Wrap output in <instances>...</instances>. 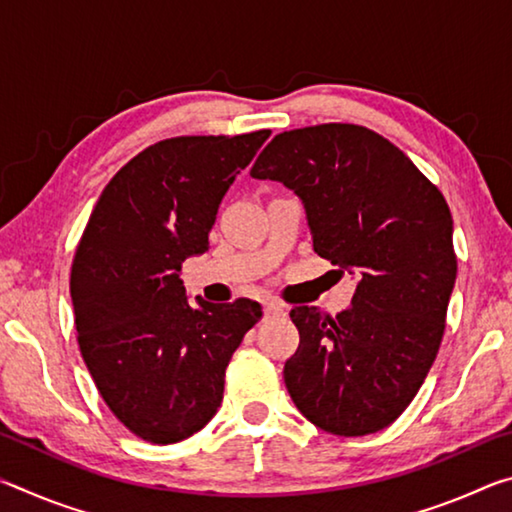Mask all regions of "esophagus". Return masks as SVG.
Listing matches in <instances>:
<instances>
[{"instance_id":"esophagus-1","label":"esophagus","mask_w":512,"mask_h":512,"mask_svg":"<svg viewBox=\"0 0 512 512\" xmlns=\"http://www.w3.org/2000/svg\"><path fill=\"white\" fill-rule=\"evenodd\" d=\"M264 314H266V318L287 316V307H282L280 302H275V300H268V302H264Z\"/></svg>"}]
</instances>
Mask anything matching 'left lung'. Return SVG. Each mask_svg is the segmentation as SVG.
<instances>
[{
	"instance_id": "1",
	"label": "left lung",
	"mask_w": 512,
	"mask_h": 512,
	"mask_svg": "<svg viewBox=\"0 0 512 512\" xmlns=\"http://www.w3.org/2000/svg\"><path fill=\"white\" fill-rule=\"evenodd\" d=\"M250 176L305 205L314 250L357 275L352 305L291 309L300 332L284 363L293 404L318 429L366 436L400 418L445 332L456 282L452 214L438 187L384 137L354 124L275 135Z\"/></svg>"
}]
</instances>
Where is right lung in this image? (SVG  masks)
I'll use <instances>...</instances> for the list:
<instances>
[{
  "label": "right lung",
  "mask_w": 512,
  "mask_h": 512,
  "mask_svg": "<svg viewBox=\"0 0 512 512\" xmlns=\"http://www.w3.org/2000/svg\"><path fill=\"white\" fill-rule=\"evenodd\" d=\"M268 135L149 146L103 189L76 248L69 291L83 361L108 409L153 445L214 418L232 352L262 318L246 298L192 305L180 266L210 248L225 192Z\"/></svg>",
  "instance_id": "add662e5"
}]
</instances>
